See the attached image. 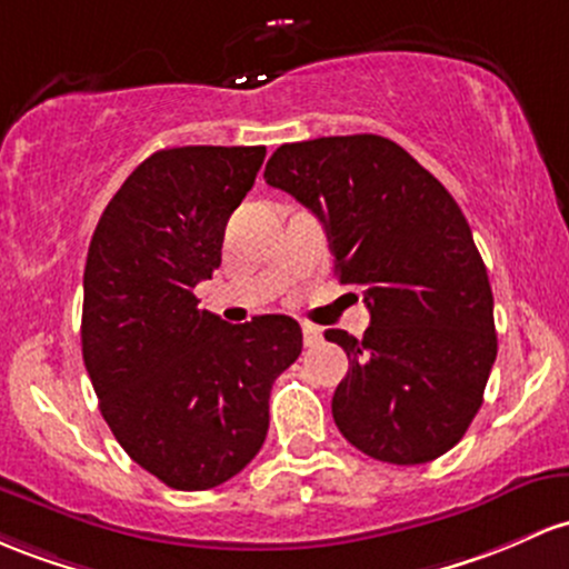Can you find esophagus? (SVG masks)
<instances>
[{"label": "esophagus", "mask_w": 569, "mask_h": 569, "mask_svg": "<svg viewBox=\"0 0 569 569\" xmlns=\"http://www.w3.org/2000/svg\"><path fill=\"white\" fill-rule=\"evenodd\" d=\"M302 337H305V346H318L321 342V329L313 327V323H302Z\"/></svg>", "instance_id": "esophagus-1"}]
</instances>
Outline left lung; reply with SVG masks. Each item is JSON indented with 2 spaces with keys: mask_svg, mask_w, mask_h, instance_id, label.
Returning <instances> with one entry per match:
<instances>
[{
  "mask_svg": "<svg viewBox=\"0 0 569 569\" xmlns=\"http://www.w3.org/2000/svg\"><path fill=\"white\" fill-rule=\"evenodd\" d=\"M264 180L313 210L340 283L365 289V337L323 332L348 353L337 429L389 465L451 451L497 359L495 297L457 199L380 134L286 142Z\"/></svg>",
  "mask_w": 569,
  "mask_h": 569,
  "instance_id": "8db88e82",
  "label": "left lung"
}]
</instances>
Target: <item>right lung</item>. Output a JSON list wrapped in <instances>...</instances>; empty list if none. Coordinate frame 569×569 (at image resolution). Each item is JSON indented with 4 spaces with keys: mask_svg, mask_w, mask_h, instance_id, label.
<instances>
[{
    "mask_svg": "<svg viewBox=\"0 0 569 569\" xmlns=\"http://www.w3.org/2000/svg\"><path fill=\"white\" fill-rule=\"evenodd\" d=\"M264 146L148 156L93 229L83 272V361L123 451L161 483L204 491L264 446L270 389L302 353L289 316L227 323L193 286L221 264L229 216Z\"/></svg>",
    "mask_w": 569,
    "mask_h": 569,
    "instance_id": "add662e5",
    "label": "right lung"
}]
</instances>
